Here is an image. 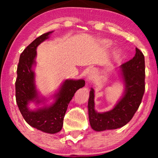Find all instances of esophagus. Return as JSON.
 Returning <instances> with one entry per match:
<instances>
[{"instance_id": "esophagus-1", "label": "esophagus", "mask_w": 158, "mask_h": 158, "mask_svg": "<svg viewBox=\"0 0 158 158\" xmlns=\"http://www.w3.org/2000/svg\"><path fill=\"white\" fill-rule=\"evenodd\" d=\"M94 73H95V72H94V70H93V69H89V70H88V72H87V76H88V78H90V77H92L93 76H94Z\"/></svg>"}]
</instances>
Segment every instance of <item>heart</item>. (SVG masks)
<instances>
[{
	"label": "heart",
	"mask_w": 158,
	"mask_h": 158,
	"mask_svg": "<svg viewBox=\"0 0 158 158\" xmlns=\"http://www.w3.org/2000/svg\"><path fill=\"white\" fill-rule=\"evenodd\" d=\"M102 44H103V46H104L105 47H107V48H109V47H111V45L113 44V42H112L111 41L109 40H103L102 41ZM119 54H120V51L118 50V49H117V50L115 52V55H118Z\"/></svg>",
	"instance_id": "b5f03b06"
}]
</instances>
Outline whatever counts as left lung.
Returning <instances> with one entry per match:
<instances>
[{"instance_id":"1","label":"left lung","mask_w":158,"mask_h":158,"mask_svg":"<svg viewBox=\"0 0 158 158\" xmlns=\"http://www.w3.org/2000/svg\"><path fill=\"white\" fill-rule=\"evenodd\" d=\"M120 75L124 89L122 98L113 109L106 112L95 109L94 90L90 88L88 99V117L91 128L96 131L116 129L126 125L137 111L144 93V57L136 47L132 59L120 66Z\"/></svg>"}]
</instances>
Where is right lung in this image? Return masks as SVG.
Segmentation results:
<instances>
[{
  "label": "right lung",
  "mask_w": 158,
  "mask_h": 158,
  "mask_svg": "<svg viewBox=\"0 0 158 158\" xmlns=\"http://www.w3.org/2000/svg\"><path fill=\"white\" fill-rule=\"evenodd\" d=\"M52 32L49 31L39 36L21 54L15 83L16 103L23 118L30 126L49 134L57 133L61 130L69 103L75 92L85 83L83 79L65 80L52 96L55 101L51 105H44L35 110L29 109V103L45 104L47 101L36 90L34 66L36 65V48Z\"/></svg>",
  "instance_id": "obj_1"
}]
</instances>
